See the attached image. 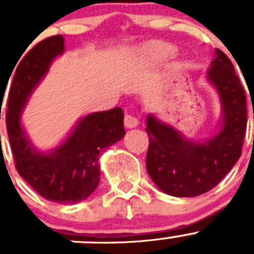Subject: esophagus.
Here are the masks:
<instances>
[{
  "mask_svg": "<svg viewBox=\"0 0 254 254\" xmlns=\"http://www.w3.org/2000/svg\"><path fill=\"white\" fill-rule=\"evenodd\" d=\"M138 124H139L138 118H135V116L130 115V114H125V118H124L125 127H127V129H132V127H138Z\"/></svg>",
  "mask_w": 254,
  "mask_h": 254,
  "instance_id": "1",
  "label": "esophagus"
}]
</instances>
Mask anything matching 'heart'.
I'll return each mask as SVG.
<instances>
[{"instance_id": "obj_1", "label": "heart", "mask_w": 254, "mask_h": 254, "mask_svg": "<svg viewBox=\"0 0 254 254\" xmlns=\"http://www.w3.org/2000/svg\"><path fill=\"white\" fill-rule=\"evenodd\" d=\"M175 54V49L172 45L168 44H159L155 45L154 47L146 51V58L151 61L153 64H160L163 61L168 60V59L173 58Z\"/></svg>"}]
</instances>
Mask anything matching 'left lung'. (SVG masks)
<instances>
[{
    "label": "left lung",
    "instance_id": "1",
    "mask_svg": "<svg viewBox=\"0 0 254 254\" xmlns=\"http://www.w3.org/2000/svg\"><path fill=\"white\" fill-rule=\"evenodd\" d=\"M207 80L218 92L222 109L219 129L202 141L146 116L149 148L146 169L160 190L173 196H196L214 188L238 162L247 127V100L233 64L214 50Z\"/></svg>",
    "mask_w": 254,
    "mask_h": 254
}]
</instances>
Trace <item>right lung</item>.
Returning a JSON list of instances; mask_svg holds the SVG:
<instances>
[{
  "label": "right lung",
  "mask_w": 254,
  "mask_h": 254,
  "mask_svg": "<svg viewBox=\"0 0 254 254\" xmlns=\"http://www.w3.org/2000/svg\"><path fill=\"white\" fill-rule=\"evenodd\" d=\"M64 44L61 35L42 40L12 70L15 72H11L12 77L9 75L6 125L16 169L26 183L47 200L73 204L91 195L98 187L99 154L124 138V113L122 108H115L87 114L60 145L49 151L35 148L21 116L31 94L49 72L52 61L64 54ZM4 91L6 89L0 92L1 105Z\"/></svg>",
  "instance_id": "add662e5"
}]
</instances>
